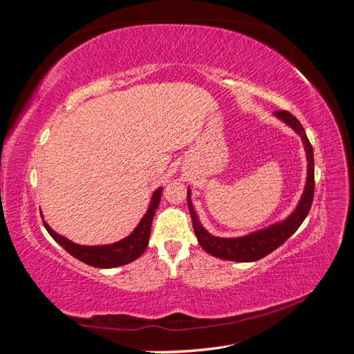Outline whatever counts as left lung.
<instances>
[{
	"instance_id": "left-lung-1",
	"label": "left lung",
	"mask_w": 354,
	"mask_h": 354,
	"mask_svg": "<svg viewBox=\"0 0 354 354\" xmlns=\"http://www.w3.org/2000/svg\"><path fill=\"white\" fill-rule=\"evenodd\" d=\"M274 115L288 124L292 130L301 137L306 149L307 156V181L306 189L301 196V201L297 205L295 211L282 223L272 224L267 229L259 230L246 234L242 238H217L212 236L205 229L196 216L195 208L192 205L190 201V190H187V205L189 212L192 217V224H194V230L198 238L199 245L205 250L208 254L217 257V259L230 260V261H257L263 259L267 254L273 252L279 246L295 233V230L301 226V223L307 217V214L312 208L313 195H315V158H313V147L310 145L308 138L306 136L304 128L297 118L286 111H276Z\"/></svg>"
}]
</instances>
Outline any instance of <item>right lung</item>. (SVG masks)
Wrapping results in <instances>:
<instances>
[{"instance_id": "right-lung-1", "label": "right lung", "mask_w": 354, "mask_h": 354, "mask_svg": "<svg viewBox=\"0 0 354 354\" xmlns=\"http://www.w3.org/2000/svg\"><path fill=\"white\" fill-rule=\"evenodd\" d=\"M160 195H162V187L155 190V194L152 195V199H151V205L147 208V212L145 214L142 221L138 223V226L134 229V232L130 234V236H127L125 239L111 245L85 246V245L73 243L72 241L57 234L46 221L42 223H44L50 236L55 239L63 250H66L72 257H75V259H78L80 261L88 266L99 267V269H111V267L124 266L134 261L146 251L149 245V238H151L152 220L158 209Z\"/></svg>"}]
</instances>
